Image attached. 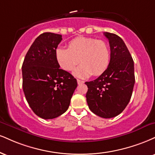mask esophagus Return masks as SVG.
<instances>
[{
    "mask_svg": "<svg viewBox=\"0 0 155 155\" xmlns=\"http://www.w3.org/2000/svg\"><path fill=\"white\" fill-rule=\"evenodd\" d=\"M77 83H78V84H84V81H81V80H79V79H77Z\"/></svg>",
    "mask_w": 155,
    "mask_h": 155,
    "instance_id": "34e87169",
    "label": "esophagus"
}]
</instances>
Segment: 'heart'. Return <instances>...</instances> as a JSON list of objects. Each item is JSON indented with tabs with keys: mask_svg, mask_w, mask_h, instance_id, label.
Masks as SVG:
<instances>
[{
	"mask_svg": "<svg viewBox=\"0 0 155 155\" xmlns=\"http://www.w3.org/2000/svg\"><path fill=\"white\" fill-rule=\"evenodd\" d=\"M55 56L61 68L70 71L80 62L74 70V75L79 78L99 76L107 69L110 59V50L103 40L92 37H78L70 41L68 48H58Z\"/></svg>",
	"mask_w": 155,
	"mask_h": 155,
	"instance_id": "1",
	"label": "heart"
}]
</instances>
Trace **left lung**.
Instances as JSON below:
<instances>
[{
	"mask_svg": "<svg viewBox=\"0 0 155 155\" xmlns=\"http://www.w3.org/2000/svg\"><path fill=\"white\" fill-rule=\"evenodd\" d=\"M110 47L107 68L97 79L85 82L86 97L90 110L98 116L110 118L124 111L131 100L134 83V65L124 40L118 35L105 32Z\"/></svg>",
	"mask_w": 155,
	"mask_h": 155,
	"instance_id": "8db88e82",
	"label": "left lung"
}]
</instances>
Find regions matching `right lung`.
Returning <instances> with one entry per match:
<instances>
[{
	"label": "right lung",
	"instance_id": "add662e5",
	"mask_svg": "<svg viewBox=\"0 0 155 155\" xmlns=\"http://www.w3.org/2000/svg\"><path fill=\"white\" fill-rule=\"evenodd\" d=\"M62 35L45 32L37 37L24 58L22 86L33 112L43 119H53L69 107L77 81L61 69L55 51Z\"/></svg>",
	"mask_w": 155,
	"mask_h": 155
}]
</instances>
